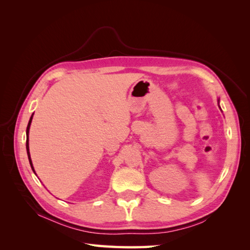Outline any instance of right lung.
I'll list each match as a JSON object with an SVG mask.
<instances>
[{"instance_id": "add662e5", "label": "right lung", "mask_w": 250, "mask_h": 250, "mask_svg": "<svg viewBox=\"0 0 250 250\" xmlns=\"http://www.w3.org/2000/svg\"><path fill=\"white\" fill-rule=\"evenodd\" d=\"M32 118H33V115L31 116V118H30V120H29V123H28V126H27V130H26V134H27V141H26V149H27V154H28V158H29V163H30V166H31V168H32L33 172L35 173V171H34V168H33V165H32L31 157H30V152H29V129H30V125H31V122H32Z\"/></svg>"}]
</instances>
